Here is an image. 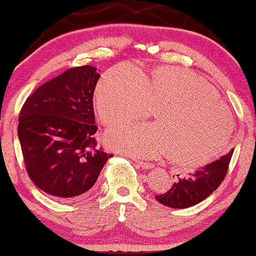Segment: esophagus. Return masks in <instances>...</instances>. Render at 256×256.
Masks as SVG:
<instances>
[{"label":"esophagus","mask_w":256,"mask_h":256,"mask_svg":"<svg viewBox=\"0 0 256 256\" xmlns=\"http://www.w3.org/2000/svg\"><path fill=\"white\" fill-rule=\"evenodd\" d=\"M133 160L138 164V166L144 168V170H150V168L154 167V164L151 162H144V160H136V159H133Z\"/></svg>","instance_id":"34e87169"}]
</instances>
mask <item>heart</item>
<instances>
[{"label":"heart","instance_id":"1","mask_svg":"<svg viewBox=\"0 0 256 256\" xmlns=\"http://www.w3.org/2000/svg\"><path fill=\"white\" fill-rule=\"evenodd\" d=\"M94 108L105 126L148 118L154 123L112 130L108 144L142 157L167 154L184 167L206 164L222 152L230 138L232 118L216 90L190 70L158 68L138 73L126 66L112 68L99 79Z\"/></svg>","mask_w":256,"mask_h":256}]
</instances>
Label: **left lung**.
<instances>
[{"instance_id": "8db88e82", "label": "left lung", "mask_w": 256, "mask_h": 256, "mask_svg": "<svg viewBox=\"0 0 256 256\" xmlns=\"http://www.w3.org/2000/svg\"><path fill=\"white\" fill-rule=\"evenodd\" d=\"M232 152L234 149L188 177H178V180L172 184L170 190L156 196V200L164 206L175 209H185L202 202L222 183L227 175Z\"/></svg>"}]
</instances>
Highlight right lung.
I'll use <instances>...</instances> for the list:
<instances>
[{
    "instance_id": "1",
    "label": "right lung",
    "mask_w": 256,
    "mask_h": 256,
    "mask_svg": "<svg viewBox=\"0 0 256 256\" xmlns=\"http://www.w3.org/2000/svg\"><path fill=\"white\" fill-rule=\"evenodd\" d=\"M96 68H71L37 88L19 115L18 136L30 180L60 200L84 194L108 159L94 134Z\"/></svg>"
}]
</instances>
